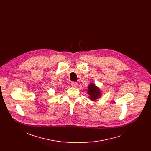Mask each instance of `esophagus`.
I'll use <instances>...</instances> for the list:
<instances>
[{"mask_svg": "<svg viewBox=\"0 0 151 151\" xmlns=\"http://www.w3.org/2000/svg\"><path fill=\"white\" fill-rule=\"evenodd\" d=\"M78 86V84L77 83H75V82H73L71 83V86L73 87H74V88H76Z\"/></svg>", "mask_w": 151, "mask_h": 151, "instance_id": "esophagus-1", "label": "esophagus"}]
</instances>
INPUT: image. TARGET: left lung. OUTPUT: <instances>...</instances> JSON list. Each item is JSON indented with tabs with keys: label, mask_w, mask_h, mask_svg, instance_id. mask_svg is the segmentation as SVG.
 <instances>
[{
	"label": "left lung",
	"mask_w": 151,
	"mask_h": 151,
	"mask_svg": "<svg viewBox=\"0 0 151 151\" xmlns=\"http://www.w3.org/2000/svg\"><path fill=\"white\" fill-rule=\"evenodd\" d=\"M87 93L89 95V99L92 101H95L102 96V91L99 88L92 83H91L88 86Z\"/></svg>",
	"instance_id": "left-lung-1"
}]
</instances>
